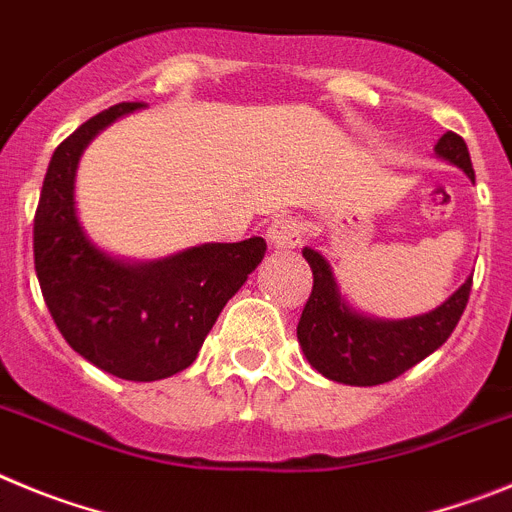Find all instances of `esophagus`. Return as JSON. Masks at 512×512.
<instances>
[{"instance_id":"1","label":"esophagus","mask_w":512,"mask_h":512,"mask_svg":"<svg viewBox=\"0 0 512 512\" xmlns=\"http://www.w3.org/2000/svg\"><path fill=\"white\" fill-rule=\"evenodd\" d=\"M303 237V224L298 222L296 216H278L270 227H267V242L278 250H293L301 245Z\"/></svg>"}]
</instances>
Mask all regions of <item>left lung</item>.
<instances>
[{"mask_svg": "<svg viewBox=\"0 0 512 512\" xmlns=\"http://www.w3.org/2000/svg\"><path fill=\"white\" fill-rule=\"evenodd\" d=\"M434 150L446 163L462 168L474 183L472 160L462 137L446 132ZM303 257L311 265L313 290L298 321V344L313 370L359 388L395 380L436 352L462 319L472 290V278H467L439 308L423 316L400 321L370 319L344 303L324 255L303 247Z\"/></svg>", "mask_w": 512, "mask_h": 512, "instance_id": "obj_1", "label": "left lung"}]
</instances>
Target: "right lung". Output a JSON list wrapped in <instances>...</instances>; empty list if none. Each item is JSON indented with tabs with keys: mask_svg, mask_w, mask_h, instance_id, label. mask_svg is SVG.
Listing matches in <instances>:
<instances>
[{
	"mask_svg": "<svg viewBox=\"0 0 512 512\" xmlns=\"http://www.w3.org/2000/svg\"><path fill=\"white\" fill-rule=\"evenodd\" d=\"M145 107L122 101L55 147L35 211V273L73 352L122 380L153 382L193 365L229 298L265 257V239L214 242L155 262L101 252L78 222L76 168L107 124Z\"/></svg>",
	"mask_w": 512,
	"mask_h": 512,
	"instance_id": "right-lung-1",
	"label": "right lung"
}]
</instances>
